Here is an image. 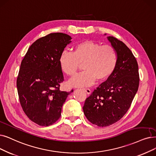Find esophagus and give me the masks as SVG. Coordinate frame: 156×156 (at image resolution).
<instances>
[{
    "instance_id": "34e87169",
    "label": "esophagus",
    "mask_w": 156,
    "mask_h": 156,
    "mask_svg": "<svg viewBox=\"0 0 156 156\" xmlns=\"http://www.w3.org/2000/svg\"><path fill=\"white\" fill-rule=\"evenodd\" d=\"M83 91H84V92H86L88 95H90V93H91V90H90L89 88H84V89H83Z\"/></svg>"
}]
</instances>
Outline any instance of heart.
<instances>
[{"mask_svg": "<svg viewBox=\"0 0 156 156\" xmlns=\"http://www.w3.org/2000/svg\"><path fill=\"white\" fill-rule=\"evenodd\" d=\"M59 62L62 71L70 77H73L83 64L84 71L70 81L73 86L83 87L92 84L95 79L103 81L108 79L116 67L118 54L112 45L86 40L77 43L72 52H62Z\"/></svg>", "mask_w": 156, "mask_h": 156, "instance_id": "b5f03b06", "label": "heart"}]
</instances>
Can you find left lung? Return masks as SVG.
Listing matches in <instances>:
<instances>
[{
	"mask_svg": "<svg viewBox=\"0 0 156 156\" xmlns=\"http://www.w3.org/2000/svg\"><path fill=\"white\" fill-rule=\"evenodd\" d=\"M116 51L118 62L113 74L86 99L83 111L91 123L108 127L120 120L130 107L138 90V65L125 43L108 36Z\"/></svg>",
	"mask_w": 156,
	"mask_h": 156,
	"instance_id": "obj_1",
	"label": "left lung"
}]
</instances>
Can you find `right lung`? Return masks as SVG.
Segmentation results:
<instances>
[{
  "instance_id": "1",
  "label": "right lung",
  "mask_w": 156,
  "mask_h": 156,
  "mask_svg": "<svg viewBox=\"0 0 156 156\" xmlns=\"http://www.w3.org/2000/svg\"><path fill=\"white\" fill-rule=\"evenodd\" d=\"M71 37L61 33H51L35 41L22 61L16 79L21 106L29 119L40 126L57 122L68 95L61 91L64 77L59 59Z\"/></svg>"
}]
</instances>
